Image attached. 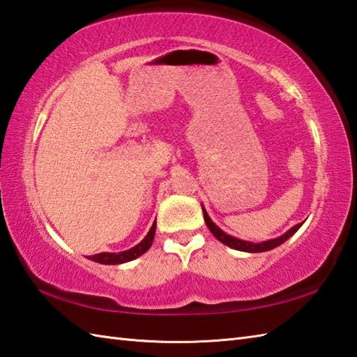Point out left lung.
Here are the masks:
<instances>
[{"instance_id": "obj_1", "label": "left lung", "mask_w": 357, "mask_h": 357, "mask_svg": "<svg viewBox=\"0 0 357 357\" xmlns=\"http://www.w3.org/2000/svg\"><path fill=\"white\" fill-rule=\"evenodd\" d=\"M202 213H204V221H206L208 230L211 231V234H213V236L219 242H222V244H225L227 247L239 250V252H247V253H262V252H268V250L279 247L280 244H284V242L288 238H291L293 234L301 229V225L304 224V222L296 224L294 227H291L290 230L285 231L282 236H279V238L268 239V241H264V242H250V241H244V239H238L234 236H230V234H227L225 231H222L213 221H211L208 213H207V210L204 208V206H202Z\"/></svg>"}]
</instances>
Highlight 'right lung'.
Returning a JSON list of instances; mask_svg holds the SVG:
<instances>
[{"instance_id":"right-lung-1","label":"right lung","mask_w":357,"mask_h":357,"mask_svg":"<svg viewBox=\"0 0 357 357\" xmlns=\"http://www.w3.org/2000/svg\"><path fill=\"white\" fill-rule=\"evenodd\" d=\"M155 230H156V219L153 225L150 227V230L147 233V236L144 238L138 245H135L132 248L126 250V252H119V253H98L90 256V259L98 262V264H104V265H116V264H124V262H130L136 257H139L141 255H144L147 250L153 244L155 239Z\"/></svg>"}]
</instances>
